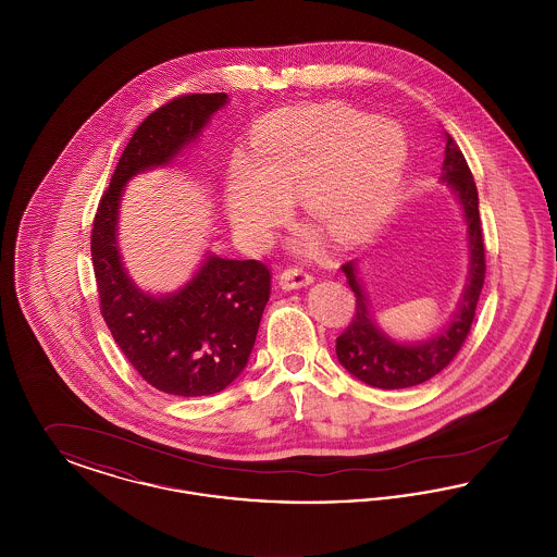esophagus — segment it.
I'll list each match as a JSON object with an SVG mask.
<instances>
[{
  "label": "esophagus",
  "mask_w": 557,
  "mask_h": 557,
  "mask_svg": "<svg viewBox=\"0 0 557 557\" xmlns=\"http://www.w3.org/2000/svg\"><path fill=\"white\" fill-rule=\"evenodd\" d=\"M309 284H313V275L307 273V271L300 269V267H290V269H284V271L280 273V286H282L284 290L305 288V286H309Z\"/></svg>",
  "instance_id": "1"
}]
</instances>
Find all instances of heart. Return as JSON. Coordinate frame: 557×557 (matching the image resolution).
I'll return each mask as SVG.
<instances>
[{"label": "heart", "instance_id": "heart-1", "mask_svg": "<svg viewBox=\"0 0 557 557\" xmlns=\"http://www.w3.org/2000/svg\"><path fill=\"white\" fill-rule=\"evenodd\" d=\"M255 152L257 160H232L225 180L227 219L252 242L265 239L282 219V198H298L338 242L368 236L391 207L407 162L397 125L343 102L271 116Z\"/></svg>", "mask_w": 557, "mask_h": 557}]
</instances>
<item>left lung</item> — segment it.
<instances>
[{"mask_svg": "<svg viewBox=\"0 0 557 557\" xmlns=\"http://www.w3.org/2000/svg\"><path fill=\"white\" fill-rule=\"evenodd\" d=\"M445 146L443 162V184L453 187L459 198L463 219L468 225V250H470V269L466 277V288L457 302L449 323L441 334L422 341V343H397L384 334L370 311V300L359 282L357 263L348 261L343 265L350 290L355 292L357 307L355 318L345 332L336 338V355L348 373L357 380L370 384L373 388L398 391L424 384L438 371L445 370L466 343L472 321L476 315L478 298L484 286V239L480 227L478 212V189L472 171L463 159L459 146L453 141L449 133Z\"/></svg>", "mask_w": 557, "mask_h": 557, "instance_id": "left-lung-1", "label": "left lung"}]
</instances>
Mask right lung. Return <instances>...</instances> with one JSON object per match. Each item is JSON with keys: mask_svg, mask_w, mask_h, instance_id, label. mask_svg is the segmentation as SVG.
Segmentation results:
<instances>
[{"mask_svg": "<svg viewBox=\"0 0 557 557\" xmlns=\"http://www.w3.org/2000/svg\"><path fill=\"white\" fill-rule=\"evenodd\" d=\"M225 104L227 94H191L152 112L125 146L91 230L100 311L114 343L150 386L177 397L221 393L246 368L271 275L261 261L209 255L184 288L139 290L119 255V205L133 175L169 164Z\"/></svg>", "mask_w": 557, "mask_h": 557, "instance_id": "add662e5", "label": "right lung"}]
</instances>
